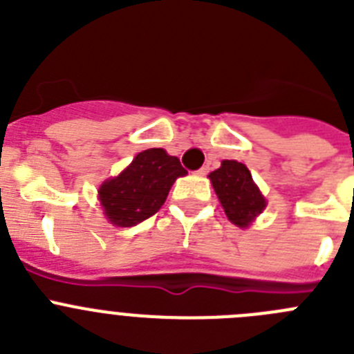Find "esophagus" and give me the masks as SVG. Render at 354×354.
<instances>
[{"label": "esophagus", "mask_w": 354, "mask_h": 354, "mask_svg": "<svg viewBox=\"0 0 354 354\" xmlns=\"http://www.w3.org/2000/svg\"><path fill=\"white\" fill-rule=\"evenodd\" d=\"M196 174H198V175H207L209 174V167H202L198 171H196Z\"/></svg>", "instance_id": "obj_1"}]
</instances>
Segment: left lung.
Segmentation results:
<instances>
[{
  "mask_svg": "<svg viewBox=\"0 0 354 354\" xmlns=\"http://www.w3.org/2000/svg\"><path fill=\"white\" fill-rule=\"evenodd\" d=\"M209 179L225 214L237 227H248L264 211L266 198L243 162L225 159L218 170L209 174Z\"/></svg>",
  "mask_w": 354,
  "mask_h": 354,
  "instance_id": "left-lung-1",
  "label": "left lung"
}]
</instances>
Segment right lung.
I'll use <instances>...</instances> for the list:
<instances>
[{"label":"right lung","instance_id":"obj_1","mask_svg":"<svg viewBox=\"0 0 354 354\" xmlns=\"http://www.w3.org/2000/svg\"><path fill=\"white\" fill-rule=\"evenodd\" d=\"M187 171L167 150L140 152L120 175L99 187V200L109 221L117 227H134L161 209L171 184Z\"/></svg>","mask_w":354,"mask_h":354}]
</instances>
